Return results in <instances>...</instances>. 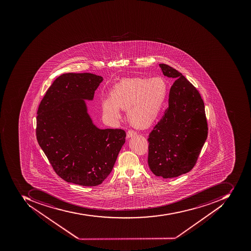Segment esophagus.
<instances>
[{"instance_id": "esophagus-1", "label": "esophagus", "mask_w": 251, "mask_h": 251, "mask_svg": "<svg viewBox=\"0 0 251 251\" xmlns=\"http://www.w3.org/2000/svg\"><path fill=\"white\" fill-rule=\"evenodd\" d=\"M136 135H137V133L132 130H128L127 133H126V137L127 138H130V137H134Z\"/></svg>"}]
</instances>
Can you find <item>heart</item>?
I'll list each match as a JSON object with an SVG mask.
<instances>
[{"instance_id":"b5f03b06","label":"heart","mask_w":251,"mask_h":251,"mask_svg":"<svg viewBox=\"0 0 251 251\" xmlns=\"http://www.w3.org/2000/svg\"><path fill=\"white\" fill-rule=\"evenodd\" d=\"M168 84L162 77L136 76L126 78L116 84L110 98L101 101L103 118L116 123L121 118V110H126L130 125L148 128L158 119L165 104Z\"/></svg>"}]
</instances>
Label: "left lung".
Returning a JSON list of instances; mask_svg holds the SVG:
<instances>
[{
    "label": "left lung",
    "mask_w": 251,
    "mask_h": 251,
    "mask_svg": "<svg viewBox=\"0 0 251 251\" xmlns=\"http://www.w3.org/2000/svg\"><path fill=\"white\" fill-rule=\"evenodd\" d=\"M164 76L175 80L169 107L149 134L148 165L156 176L176 177L192 169L208 133L204 103L180 72L160 64Z\"/></svg>",
    "instance_id": "obj_1"
}]
</instances>
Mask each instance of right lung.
<instances>
[{"mask_svg": "<svg viewBox=\"0 0 251 251\" xmlns=\"http://www.w3.org/2000/svg\"><path fill=\"white\" fill-rule=\"evenodd\" d=\"M103 80L91 73L64 74L38 107V144L57 175L68 183L100 184L125 144V130L100 129L88 114L86 100H93Z\"/></svg>", "mask_w": 251, "mask_h": 251, "instance_id": "obj_1", "label": "right lung"}]
</instances>
